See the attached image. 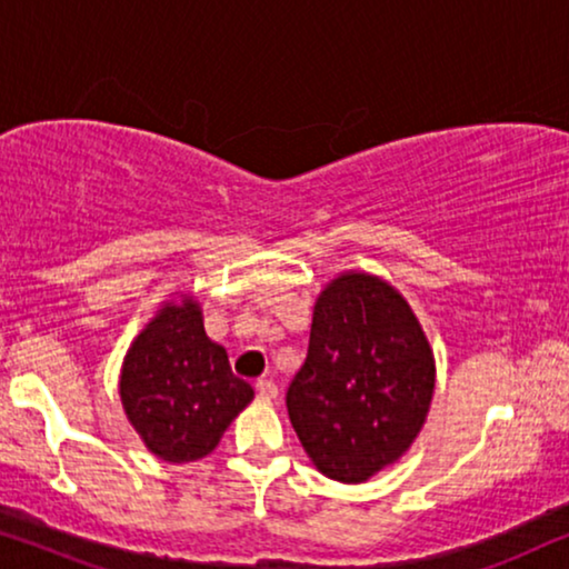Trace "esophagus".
I'll use <instances>...</instances> for the list:
<instances>
[{
    "label": "esophagus",
    "instance_id": "obj_1",
    "mask_svg": "<svg viewBox=\"0 0 569 569\" xmlns=\"http://www.w3.org/2000/svg\"><path fill=\"white\" fill-rule=\"evenodd\" d=\"M254 390H257V398L268 400V403H270V400L278 398V385L272 380H257Z\"/></svg>",
    "mask_w": 569,
    "mask_h": 569
}]
</instances>
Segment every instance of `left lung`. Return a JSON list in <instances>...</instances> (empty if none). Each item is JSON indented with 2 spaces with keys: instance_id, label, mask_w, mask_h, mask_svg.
Segmentation results:
<instances>
[{
  "instance_id": "8db88e82",
  "label": "left lung",
  "mask_w": 569,
  "mask_h": 569,
  "mask_svg": "<svg viewBox=\"0 0 569 569\" xmlns=\"http://www.w3.org/2000/svg\"><path fill=\"white\" fill-rule=\"evenodd\" d=\"M435 392V359L406 299L346 272L320 293L307 359L286 408L307 456L330 479L367 481L411 448Z\"/></svg>"
}]
</instances>
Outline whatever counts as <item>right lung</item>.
I'll use <instances>...</instances> for the list:
<instances>
[{"mask_svg":"<svg viewBox=\"0 0 569 569\" xmlns=\"http://www.w3.org/2000/svg\"><path fill=\"white\" fill-rule=\"evenodd\" d=\"M121 403L148 450L169 463L206 458L254 390L202 328L197 301L169 305L140 332L121 369Z\"/></svg>","mask_w":569,"mask_h":569,"instance_id":"add662e5","label":"right lung"}]
</instances>
